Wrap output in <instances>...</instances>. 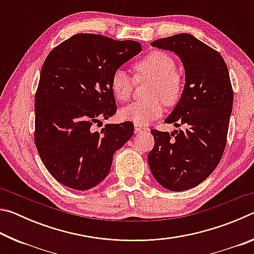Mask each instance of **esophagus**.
I'll return each instance as SVG.
<instances>
[{
  "label": "esophagus",
  "instance_id": "esophagus-1",
  "mask_svg": "<svg viewBox=\"0 0 254 254\" xmlns=\"http://www.w3.org/2000/svg\"><path fill=\"white\" fill-rule=\"evenodd\" d=\"M147 131V127H144L143 126H139V124H134V132L136 133H141V132H144Z\"/></svg>",
  "mask_w": 254,
  "mask_h": 254
}]
</instances>
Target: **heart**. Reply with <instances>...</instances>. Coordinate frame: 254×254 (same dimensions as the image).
I'll return each instance as SVG.
<instances>
[{
    "label": "heart",
    "mask_w": 254,
    "mask_h": 254,
    "mask_svg": "<svg viewBox=\"0 0 254 254\" xmlns=\"http://www.w3.org/2000/svg\"><path fill=\"white\" fill-rule=\"evenodd\" d=\"M137 80L151 79L148 101L134 102L120 111V118L139 126H145L158 119L163 112V102L175 104L182 94L183 78L176 70L174 58L163 51H152L133 65ZM134 81L126 71L118 69L111 77L110 86L119 102H126L132 95Z\"/></svg>",
    "instance_id": "obj_1"
}]
</instances>
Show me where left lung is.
<instances>
[{
  "instance_id": "8db88e82",
  "label": "left lung",
  "mask_w": 254,
  "mask_h": 254,
  "mask_svg": "<svg viewBox=\"0 0 254 254\" xmlns=\"http://www.w3.org/2000/svg\"><path fill=\"white\" fill-rule=\"evenodd\" d=\"M173 51L185 69L183 94L165 120L185 130H151L154 147L148 154L150 170L162 187L187 190L208 177L221 161L226 144L233 89L227 66L216 50L189 33L152 41Z\"/></svg>"
}]
</instances>
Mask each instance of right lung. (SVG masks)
I'll return each instance as SVG.
<instances>
[{
	"instance_id": "obj_1",
	"label": "right lung",
	"mask_w": 254,
	"mask_h": 254,
	"mask_svg": "<svg viewBox=\"0 0 254 254\" xmlns=\"http://www.w3.org/2000/svg\"><path fill=\"white\" fill-rule=\"evenodd\" d=\"M141 50L137 41L78 33L46 58L34 100V142L46 168L64 186L95 187L132 136L128 121L106 124L101 132L93 126L117 113L111 77Z\"/></svg>"
}]
</instances>
